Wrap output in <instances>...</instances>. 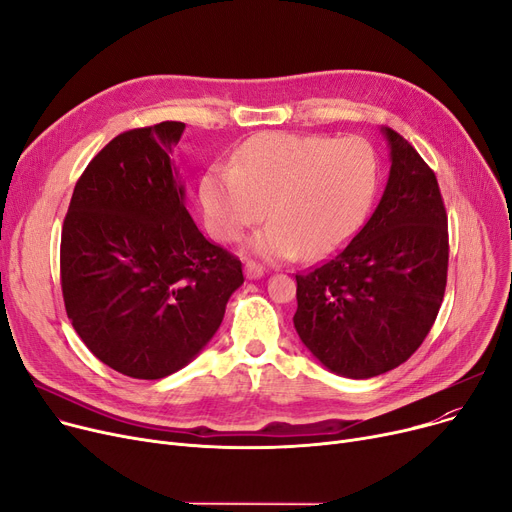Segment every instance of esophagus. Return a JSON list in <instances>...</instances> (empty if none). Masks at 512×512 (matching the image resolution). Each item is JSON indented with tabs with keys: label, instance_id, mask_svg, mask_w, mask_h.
Here are the masks:
<instances>
[{
	"label": "esophagus",
	"instance_id": "1",
	"mask_svg": "<svg viewBox=\"0 0 512 512\" xmlns=\"http://www.w3.org/2000/svg\"><path fill=\"white\" fill-rule=\"evenodd\" d=\"M245 274H247V278H251V280H257V278H261L263 274H265V267L261 265V263H257V261H247L245 263Z\"/></svg>",
	"mask_w": 512,
	"mask_h": 512
}]
</instances>
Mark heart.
<instances>
[{"label": "heart", "mask_w": 512, "mask_h": 512, "mask_svg": "<svg viewBox=\"0 0 512 512\" xmlns=\"http://www.w3.org/2000/svg\"><path fill=\"white\" fill-rule=\"evenodd\" d=\"M375 180L371 147L357 137L265 132L249 139L230 168L201 180L209 230L238 240L265 218L251 249L267 259H315L334 251L365 209Z\"/></svg>", "instance_id": "1"}]
</instances>
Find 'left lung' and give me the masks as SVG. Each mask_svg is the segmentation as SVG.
Returning <instances> with one entry per match:
<instances>
[{"label":"left lung","instance_id":"left-lung-1","mask_svg":"<svg viewBox=\"0 0 512 512\" xmlns=\"http://www.w3.org/2000/svg\"><path fill=\"white\" fill-rule=\"evenodd\" d=\"M380 205L338 253L297 274L294 328L330 371L367 380L405 363L438 317L448 274V215L434 170L392 128Z\"/></svg>","mask_w":512,"mask_h":512}]
</instances>
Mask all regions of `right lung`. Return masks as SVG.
Returning a JSON list of instances; mask_svg holds the SVG:
<instances>
[{
	"label": "right lung",
	"mask_w": 512,
	"mask_h": 512,
	"mask_svg": "<svg viewBox=\"0 0 512 512\" xmlns=\"http://www.w3.org/2000/svg\"><path fill=\"white\" fill-rule=\"evenodd\" d=\"M182 122L132 128L78 178L62 226L60 276L72 328L107 367L159 380L218 332L242 263L209 242L172 166Z\"/></svg>",
	"instance_id": "1"
}]
</instances>
